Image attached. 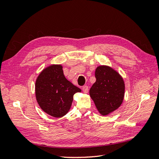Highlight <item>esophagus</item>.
<instances>
[{"label": "esophagus", "mask_w": 159, "mask_h": 159, "mask_svg": "<svg viewBox=\"0 0 159 159\" xmlns=\"http://www.w3.org/2000/svg\"><path fill=\"white\" fill-rule=\"evenodd\" d=\"M82 89H83V91L85 93H87L88 92V85H84L82 87Z\"/></svg>", "instance_id": "34e87169"}]
</instances>
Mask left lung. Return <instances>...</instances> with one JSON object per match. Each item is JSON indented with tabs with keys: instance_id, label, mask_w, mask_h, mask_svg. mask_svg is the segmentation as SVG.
<instances>
[{
	"instance_id": "obj_1",
	"label": "left lung",
	"mask_w": 159,
	"mask_h": 159,
	"mask_svg": "<svg viewBox=\"0 0 159 159\" xmlns=\"http://www.w3.org/2000/svg\"><path fill=\"white\" fill-rule=\"evenodd\" d=\"M96 81L91 86L89 95L98 111L107 115L121 105L125 93V84L118 72L107 66L95 70Z\"/></svg>"
}]
</instances>
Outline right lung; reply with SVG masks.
<instances>
[{
	"label": "right lung",
	"instance_id": "add662e5",
	"mask_svg": "<svg viewBox=\"0 0 159 159\" xmlns=\"http://www.w3.org/2000/svg\"><path fill=\"white\" fill-rule=\"evenodd\" d=\"M81 91L65 78L61 65L47 67L36 81L35 92L38 105L44 112L54 117H63L68 113L74 95Z\"/></svg>",
	"mask_w": 159,
	"mask_h": 159
}]
</instances>
